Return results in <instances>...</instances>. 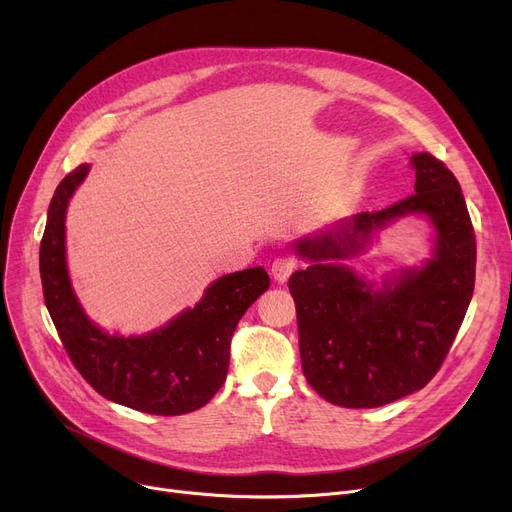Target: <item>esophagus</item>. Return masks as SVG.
I'll return each mask as SVG.
<instances>
[{"label":"esophagus","instance_id":"1","mask_svg":"<svg viewBox=\"0 0 512 512\" xmlns=\"http://www.w3.org/2000/svg\"><path fill=\"white\" fill-rule=\"evenodd\" d=\"M294 267H297V261H294L292 257H288V255H280V257L274 259V263H272V276H274V280L280 282V284H284V282L292 276Z\"/></svg>","mask_w":512,"mask_h":512}]
</instances>
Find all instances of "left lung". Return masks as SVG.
<instances>
[{"mask_svg":"<svg viewBox=\"0 0 512 512\" xmlns=\"http://www.w3.org/2000/svg\"><path fill=\"white\" fill-rule=\"evenodd\" d=\"M415 195L292 242L309 265L288 280L309 386L332 405L373 409L421 390L446 359L475 284V234L459 180L429 153L411 157ZM402 217L433 226V255L378 283L347 263Z\"/></svg>","mask_w":512,"mask_h":512,"instance_id":"left-lung-1","label":"left lung"}]
</instances>
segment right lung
<instances>
[{
	"mask_svg": "<svg viewBox=\"0 0 512 512\" xmlns=\"http://www.w3.org/2000/svg\"><path fill=\"white\" fill-rule=\"evenodd\" d=\"M91 166L80 164L56 188L47 209L39 270L47 311L80 375L107 400L149 415L201 409L228 375L230 340L240 317L270 288L263 267L213 280L195 307L145 334H112L80 305L66 259V213Z\"/></svg>",
	"mask_w": 512,
	"mask_h": 512,
	"instance_id": "add662e5",
	"label": "right lung"
}]
</instances>
